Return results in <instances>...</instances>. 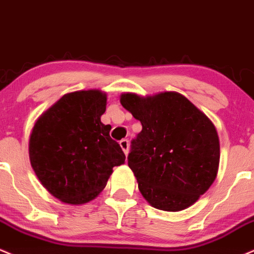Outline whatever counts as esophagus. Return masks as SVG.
Returning <instances> with one entry per match:
<instances>
[{"label":"esophagus","mask_w":254,"mask_h":254,"mask_svg":"<svg viewBox=\"0 0 254 254\" xmlns=\"http://www.w3.org/2000/svg\"><path fill=\"white\" fill-rule=\"evenodd\" d=\"M120 146L122 148V151L125 152V154H128V151H129V141L127 139H122L120 141Z\"/></svg>","instance_id":"34e87169"}]
</instances>
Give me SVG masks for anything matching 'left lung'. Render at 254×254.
<instances>
[{"label": "left lung", "mask_w": 254, "mask_h": 254, "mask_svg": "<svg viewBox=\"0 0 254 254\" xmlns=\"http://www.w3.org/2000/svg\"><path fill=\"white\" fill-rule=\"evenodd\" d=\"M120 102L142 126L128 154L141 195L165 211L195 203L219 170L220 141L213 122L175 91L147 97L127 92Z\"/></svg>", "instance_id": "8db88e82"}]
</instances>
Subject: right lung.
<instances>
[{
	"label": "right lung",
	"mask_w": 254,
	"mask_h": 254,
	"mask_svg": "<svg viewBox=\"0 0 254 254\" xmlns=\"http://www.w3.org/2000/svg\"><path fill=\"white\" fill-rule=\"evenodd\" d=\"M107 95L82 90L64 95L40 115L29 138V160L45 189L68 204L94 199L113 168L125 163L120 145L101 122Z\"/></svg>",
	"instance_id": "add662e5"
}]
</instances>
